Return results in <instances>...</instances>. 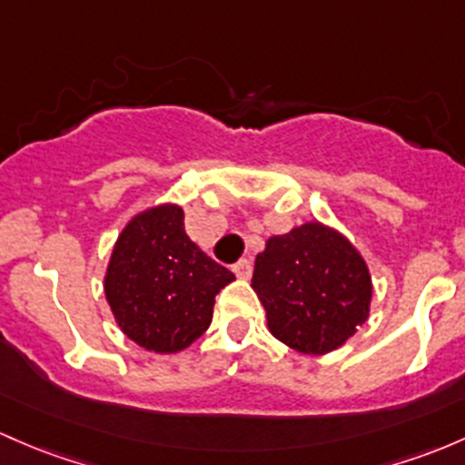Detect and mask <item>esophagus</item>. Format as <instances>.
Returning a JSON list of instances; mask_svg holds the SVG:
<instances>
[{
    "instance_id": "obj_1",
    "label": "esophagus",
    "mask_w": 465,
    "mask_h": 465,
    "mask_svg": "<svg viewBox=\"0 0 465 465\" xmlns=\"http://www.w3.org/2000/svg\"><path fill=\"white\" fill-rule=\"evenodd\" d=\"M232 270H233V273H236L238 278H242V281H245V278L252 276V262L245 261V258H241V261H238V262H233Z\"/></svg>"
}]
</instances>
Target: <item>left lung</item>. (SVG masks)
<instances>
[{"instance_id": "1", "label": "left lung", "mask_w": 465, "mask_h": 465, "mask_svg": "<svg viewBox=\"0 0 465 465\" xmlns=\"http://www.w3.org/2000/svg\"><path fill=\"white\" fill-rule=\"evenodd\" d=\"M252 290L273 339L301 354H330L368 321L372 276L339 229L310 220L272 236L253 262Z\"/></svg>"}]
</instances>
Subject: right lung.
<instances>
[{
  "instance_id": "right-lung-1",
  "label": "right lung",
  "mask_w": 465,
  "mask_h": 465,
  "mask_svg": "<svg viewBox=\"0 0 465 465\" xmlns=\"http://www.w3.org/2000/svg\"><path fill=\"white\" fill-rule=\"evenodd\" d=\"M180 204L135 213L117 236L104 273L111 314L140 348L178 354L212 325L213 302L236 281L184 232Z\"/></svg>"
}]
</instances>
